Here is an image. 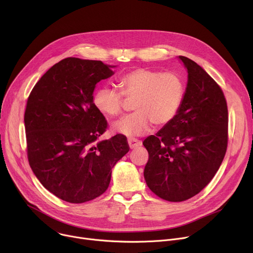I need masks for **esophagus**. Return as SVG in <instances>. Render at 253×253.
<instances>
[{"instance_id":"esophagus-1","label":"esophagus","mask_w":253,"mask_h":253,"mask_svg":"<svg viewBox=\"0 0 253 253\" xmlns=\"http://www.w3.org/2000/svg\"><path fill=\"white\" fill-rule=\"evenodd\" d=\"M127 143H128V146L130 149H134V148H138V147L142 146V142L137 139H128Z\"/></svg>"}]
</instances>
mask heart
<instances>
[{
    "label": "heart",
    "instance_id": "obj_1",
    "mask_svg": "<svg viewBox=\"0 0 253 253\" xmlns=\"http://www.w3.org/2000/svg\"><path fill=\"white\" fill-rule=\"evenodd\" d=\"M119 87L122 93L109 87L98 88L93 95V103L99 112L114 118L123 110V95L126 99H134L132 109L135 112L111 126L113 132L127 138L146 133L152 124L168 125L176 116L184 96V82L178 74L149 68L126 73L119 79Z\"/></svg>",
    "mask_w": 253,
    "mask_h": 253
}]
</instances>
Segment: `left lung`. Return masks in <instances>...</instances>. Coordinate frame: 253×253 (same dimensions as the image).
Masks as SVG:
<instances>
[{
  "instance_id": "1",
  "label": "left lung",
  "mask_w": 253,
  "mask_h": 253,
  "mask_svg": "<svg viewBox=\"0 0 253 253\" xmlns=\"http://www.w3.org/2000/svg\"><path fill=\"white\" fill-rule=\"evenodd\" d=\"M187 71L181 106L168 125L143 145L149 153L144 177L169 202L198 194L215 176L228 143V108L223 91L196 62L179 55Z\"/></svg>"
}]
</instances>
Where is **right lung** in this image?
<instances>
[{
	"label": "right lung",
	"mask_w": 253,
	"mask_h": 253,
	"mask_svg": "<svg viewBox=\"0 0 253 253\" xmlns=\"http://www.w3.org/2000/svg\"><path fill=\"white\" fill-rule=\"evenodd\" d=\"M101 61L67 57L32 89L24 114L27 155L55 197L82 204L108 188L111 169L128 152L125 135L98 141L107 122L93 103L96 85L114 73Z\"/></svg>",
	"instance_id": "1"
}]
</instances>
